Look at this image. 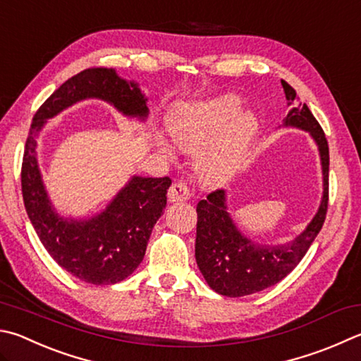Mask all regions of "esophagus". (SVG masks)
I'll list each match as a JSON object with an SVG mask.
<instances>
[{
  "label": "esophagus",
  "mask_w": 361,
  "mask_h": 361,
  "mask_svg": "<svg viewBox=\"0 0 361 361\" xmlns=\"http://www.w3.org/2000/svg\"><path fill=\"white\" fill-rule=\"evenodd\" d=\"M191 197V191L189 188L185 185V183L176 181L172 185V188L169 189V200L170 202H185Z\"/></svg>",
  "instance_id": "1"
}]
</instances>
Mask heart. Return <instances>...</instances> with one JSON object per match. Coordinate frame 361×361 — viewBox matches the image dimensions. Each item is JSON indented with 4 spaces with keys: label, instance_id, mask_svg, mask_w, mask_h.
I'll return each instance as SVG.
<instances>
[{
    "label": "heart",
    "instance_id": "1",
    "mask_svg": "<svg viewBox=\"0 0 361 361\" xmlns=\"http://www.w3.org/2000/svg\"><path fill=\"white\" fill-rule=\"evenodd\" d=\"M243 101L227 93L207 101L183 104L169 120L176 145L197 153V169L203 180L224 181L245 166L260 130V118L252 110H241ZM161 148L166 145L161 143Z\"/></svg>",
    "mask_w": 361,
    "mask_h": 361
}]
</instances>
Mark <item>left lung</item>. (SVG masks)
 I'll return each instance as SVG.
<instances>
[{
    "instance_id": "obj_1",
    "label": "left lung",
    "mask_w": 361,
    "mask_h": 361,
    "mask_svg": "<svg viewBox=\"0 0 361 361\" xmlns=\"http://www.w3.org/2000/svg\"><path fill=\"white\" fill-rule=\"evenodd\" d=\"M290 110L283 128L306 130L317 145L322 166V199L310 224L293 240L283 245H260L235 224L227 208L226 191H214L197 203L195 260L207 284L226 297H245L278 284L289 274L316 240L329 207V143L316 118L301 104L297 91L281 80Z\"/></svg>"
}]
</instances>
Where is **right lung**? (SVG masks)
Here are the masks:
<instances>
[{
	"mask_svg": "<svg viewBox=\"0 0 361 361\" xmlns=\"http://www.w3.org/2000/svg\"><path fill=\"white\" fill-rule=\"evenodd\" d=\"M85 99L109 102L139 121H145L149 112L139 83L121 78L112 68L85 69L71 77L32 118L22 164L23 202L39 240L58 265L83 283L116 284L143 260L172 180L134 175L99 213L88 218L58 213L39 169L37 137L47 120Z\"/></svg>",
	"mask_w": 361,
	"mask_h": 361,
	"instance_id": "add662e5",
	"label": "right lung"
}]
</instances>
